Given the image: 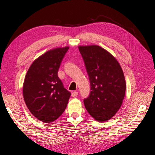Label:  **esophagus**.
Wrapping results in <instances>:
<instances>
[{
  "label": "esophagus",
  "instance_id": "obj_1",
  "mask_svg": "<svg viewBox=\"0 0 155 155\" xmlns=\"http://www.w3.org/2000/svg\"><path fill=\"white\" fill-rule=\"evenodd\" d=\"M78 92H77V91H74V92H72V94H71V96H72V97H76V96H77V95H78Z\"/></svg>",
  "mask_w": 155,
  "mask_h": 155
}]
</instances>
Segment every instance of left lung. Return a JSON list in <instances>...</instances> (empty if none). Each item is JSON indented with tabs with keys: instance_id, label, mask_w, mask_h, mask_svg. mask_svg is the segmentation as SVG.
<instances>
[{
	"instance_id": "1",
	"label": "left lung",
	"mask_w": 155,
	"mask_h": 155,
	"mask_svg": "<svg viewBox=\"0 0 155 155\" xmlns=\"http://www.w3.org/2000/svg\"><path fill=\"white\" fill-rule=\"evenodd\" d=\"M91 84V93L84 99L88 112L104 122L120 107L126 92L124 73L117 60L99 46L78 47Z\"/></svg>"
}]
</instances>
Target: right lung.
Instances as JSON below:
<instances>
[{"mask_svg": "<svg viewBox=\"0 0 155 155\" xmlns=\"http://www.w3.org/2000/svg\"><path fill=\"white\" fill-rule=\"evenodd\" d=\"M69 47L46 52L29 67L23 84V97L29 111L45 123L58 119L67 107L71 93L58 76L61 63Z\"/></svg>", "mask_w": 155, "mask_h": 155, "instance_id": "add662e5", "label": "right lung"}]
</instances>
